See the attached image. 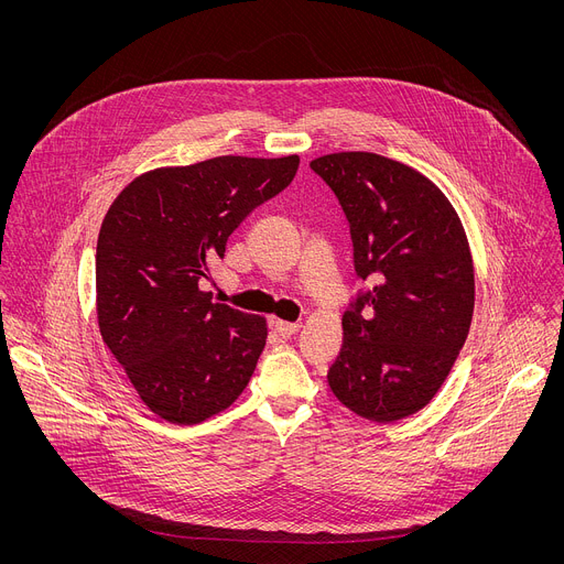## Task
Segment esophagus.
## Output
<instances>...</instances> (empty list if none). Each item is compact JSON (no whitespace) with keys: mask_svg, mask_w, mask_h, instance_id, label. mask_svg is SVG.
<instances>
[{"mask_svg":"<svg viewBox=\"0 0 564 564\" xmlns=\"http://www.w3.org/2000/svg\"><path fill=\"white\" fill-rule=\"evenodd\" d=\"M299 328H301V324L296 321H281V318H276L274 321V330L281 335V337H292V335H296L299 333Z\"/></svg>","mask_w":564,"mask_h":564,"instance_id":"obj_1","label":"esophagus"}]
</instances>
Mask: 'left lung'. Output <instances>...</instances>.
<instances>
[{"instance_id": "8db88e82", "label": "left lung", "mask_w": 564, "mask_h": 564, "mask_svg": "<svg viewBox=\"0 0 564 564\" xmlns=\"http://www.w3.org/2000/svg\"><path fill=\"white\" fill-rule=\"evenodd\" d=\"M350 223L355 272L370 281L344 312L328 383L346 409L390 424L422 411L470 328L475 274L462 220L417 170L370 151L310 163Z\"/></svg>"}]
</instances>
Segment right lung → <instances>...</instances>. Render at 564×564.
<instances>
[{"label":"right lung","instance_id":"1","mask_svg":"<svg viewBox=\"0 0 564 564\" xmlns=\"http://www.w3.org/2000/svg\"><path fill=\"white\" fill-rule=\"evenodd\" d=\"M299 155H218L133 178L111 203L96 250L102 341L151 413L192 426L229 409L265 348L259 314L198 288L229 234L283 192Z\"/></svg>","mask_w":564,"mask_h":564}]
</instances>
